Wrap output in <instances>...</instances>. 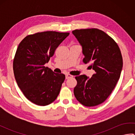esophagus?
<instances>
[{
    "mask_svg": "<svg viewBox=\"0 0 135 135\" xmlns=\"http://www.w3.org/2000/svg\"><path fill=\"white\" fill-rule=\"evenodd\" d=\"M73 76L70 75V74H67V75H65V78L66 79H69V78H73Z\"/></svg>",
    "mask_w": 135,
    "mask_h": 135,
    "instance_id": "34e87169",
    "label": "esophagus"
}]
</instances>
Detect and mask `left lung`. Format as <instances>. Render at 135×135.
<instances>
[{
  "label": "left lung",
  "mask_w": 135,
  "mask_h": 135,
  "mask_svg": "<svg viewBox=\"0 0 135 135\" xmlns=\"http://www.w3.org/2000/svg\"><path fill=\"white\" fill-rule=\"evenodd\" d=\"M72 32L82 46L83 62L90 63L89 67L95 71L91 78L85 75L75 77L74 95L82 105L93 107L104 102L115 87L123 65L121 50L111 37L97 28Z\"/></svg>",
  "instance_id": "left-lung-1"
}]
</instances>
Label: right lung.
<instances>
[{"instance_id":"obj_1","label":"right lung","mask_w":135,"mask_h":135,"mask_svg":"<svg viewBox=\"0 0 135 135\" xmlns=\"http://www.w3.org/2000/svg\"><path fill=\"white\" fill-rule=\"evenodd\" d=\"M69 32L45 31L27 36L20 43L13 60L18 87L30 102L51 104L58 96L65 76L45 66Z\"/></svg>"}]
</instances>
